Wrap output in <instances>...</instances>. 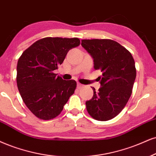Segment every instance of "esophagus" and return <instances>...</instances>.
<instances>
[{
	"mask_svg": "<svg viewBox=\"0 0 156 156\" xmlns=\"http://www.w3.org/2000/svg\"><path fill=\"white\" fill-rule=\"evenodd\" d=\"M83 84H80V83H77V88L78 89H81L82 87H83Z\"/></svg>",
	"mask_w": 156,
	"mask_h": 156,
	"instance_id": "34e87169",
	"label": "esophagus"
}]
</instances>
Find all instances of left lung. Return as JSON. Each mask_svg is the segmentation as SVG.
Masks as SVG:
<instances>
[{"label":"left lung","instance_id":"obj_1","mask_svg":"<svg viewBox=\"0 0 156 156\" xmlns=\"http://www.w3.org/2000/svg\"><path fill=\"white\" fill-rule=\"evenodd\" d=\"M82 45L94 59L100 70L102 87L86 102L89 114L98 121H108L123 110L132 93L136 78L135 63L129 51L114 40H82Z\"/></svg>","mask_w":156,"mask_h":156}]
</instances>
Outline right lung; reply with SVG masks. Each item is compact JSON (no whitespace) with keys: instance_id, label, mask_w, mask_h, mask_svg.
I'll return each mask as SVG.
<instances>
[{"instance_id":"add662e5","label":"right lung","mask_w":156,"mask_h":156,"mask_svg":"<svg viewBox=\"0 0 156 156\" xmlns=\"http://www.w3.org/2000/svg\"><path fill=\"white\" fill-rule=\"evenodd\" d=\"M80 45L77 37L42 38L23 52L17 63L16 83L30 111L43 120L60 114L76 87L75 80H63L53 71L68 51Z\"/></svg>"}]
</instances>
